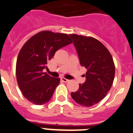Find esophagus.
I'll list each match as a JSON object with an SVG mask.
<instances>
[{
  "label": "esophagus",
  "instance_id": "1",
  "mask_svg": "<svg viewBox=\"0 0 133 133\" xmlns=\"http://www.w3.org/2000/svg\"><path fill=\"white\" fill-rule=\"evenodd\" d=\"M61 80L63 82H64V83H67V82H68L69 81V80H68V79H65V78H64V77H61Z\"/></svg>",
  "mask_w": 133,
  "mask_h": 133
}]
</instances>
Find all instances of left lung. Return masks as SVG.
Instances as JSON below:
<instances>
[{"instance_id":"1","label":"left lung","mask_w":133,"mask_h":133,"mask_svg":"<svg viewBox=\"0 0 133 133\" xmlns=\"http://www.w3.org/2000/svg\"><path fill=\"white\" fill-rule=\"evenodd\" d=\"M69 36L74 40L81 65L87 69L86 81L79 84V89L71 95L78 104L90 107L101 101L112 86L114 60L106 47L96 38L77 34Z\"/></svg>"}]
</instances>
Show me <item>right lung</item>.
I'll list each match as a JSON object with an SVG mask.
<instances>
[{
	"mask_svg": "<svg viewBox=\"0 0 133 133\" xmlns=\"http://www.w3.org/2000/svg\"><path fill=\"white\" fill-rule=\"evenodd\" d=\"M71 43L68 35L43 31L23 44L17 58L16 74L19 89L27 100L43 105L51 99L60 79L50 76L43 69L58 50Z\"/></svg>",
	"mask_w": 133,
	"mask_h": 133,
	"instance_id": "add662e5",
	"label": "right lung"
}]
</instances>
